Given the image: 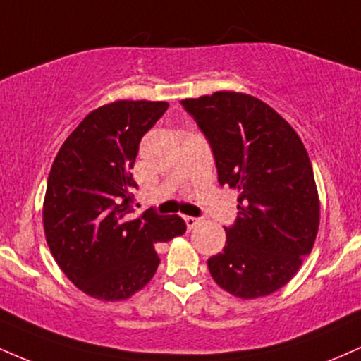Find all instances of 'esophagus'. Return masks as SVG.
Here are the masks:
<instances>
[{"label":"esophagus","instance_id":"esophagus-1","mask_svg":"<svg viewBox=\"0 0 361 361\" xmlns=\"http://www.w3.org/2000/svg\"><path fill=\"white\" fill-rule=\"evenodd\" d=\"M185 224H186V229L188 231H192L193 227H197L198 224H200V219H197V217H185Z\"/></svg>","mask_w":361,"mask_h":361}]
</instances>
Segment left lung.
<instances>
[{"instance_id": "8db88e82", "label": "left lung", "mask_w": 361, "mask_h": 361, "mask_svg": "<svg viewBox=\"0 0 361 361\" xmlns=\"http://www.w3.org/2000/svg\"><path fill=\"white\" fill-rule=\"evenodd\" d=\"M214 151L219 183L238 190V219L222 252L207 261L219 287L238 299L271 295L312 251L321 204L299 134L256 97L215 91L186 98Z\"/></svg>"}]
</instances>
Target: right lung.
I'll list each match as a JSON object with an SVG mask.
<instances>
[{"instance_id":"1","label":"right lung","mask_w":361,"mask_h":361,"mask_svg":"<svg viewBox=\"0 0 361 361\" xmlns=\"http://www.w3.org/2000/svg\"><path fill=\"white\" fill-rule=\"evenodd\" d=\"M166 102L118 100L91 110L64 140L44 198V233L54 259L86 295L126 300L159 267L157 243L185 234L178 215H134V168L142 135Z\"/></svg>"}]
</instances>
